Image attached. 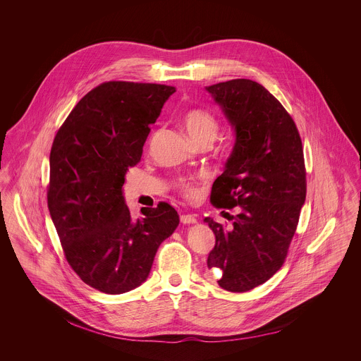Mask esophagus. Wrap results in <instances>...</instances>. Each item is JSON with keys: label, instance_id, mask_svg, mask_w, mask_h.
<instances>
[{"label": "esophagus", "instance_id": "1", "mask_svg": "<svg viewBox=\"0 0 361 361\" xmlns=\"http://www.w3.org/2000/svg\"><path fill=\"white\" fill-rule=\"evenodd\" d=\"M180 222L185 225H193L197 222V218L192 214H186V215H180Z\"/></svg>", "mask_w": 361, "mask_h": 361}]
</instances>
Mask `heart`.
Returning <instances> with one entry per match:
<instances>
[{"label":"heart","instance_id":"obj_1","mask_svg":"<svg viewBox=\"0 0 361 361\" xmlns=\"http://www.w3.org/2000/svg\"><path fill=\"white\" fill-rule=\"evenodd\" d=\"M182 125L193 143L204 137L214 139L218 132V122L215 116L211 112L200 108L188 111L182 118ZM179 188L188 197H195L197 195V188L190 180H180Z\"/></svg>","mask_w":361,"mask_h":361}]
</instances>
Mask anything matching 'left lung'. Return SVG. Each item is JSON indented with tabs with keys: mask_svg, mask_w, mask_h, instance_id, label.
Masks as SVG:
<instances>
[{
	"mask_svg": "<svg viewBox=\"0 0 361 361\" xmlns=\"http://www.w3.org/2000/svg\"><path fill=\"white\" fill-rule=\"evenodd\" d=\"M235 132V143L211 190L216 208L238 207L232 226L207 216L215 246L208 268L218 285L242 293L283 264L306 200V168L298 128L264 86L233 79L207 86Z\"/></svg>",
	"mask_w": 361,
	"mask_h": 361,
	"instance_id": "obj_1",
	"label": "left lung"
}]
</instances>
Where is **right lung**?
Here are the masks:
<instances>
[{
	"instance_id": "right-lung-1",
	"label": "right lung",
	"mask_w": 361,
	"mask_h": 361,
	"mask_svg": "<svg viewBox=\"0 0 361 361\" xmlns=\"http://www.w3.org/2000/svg\"><path fill=\"white\" fill-rule=\"evenodd\" d=\"M175 87L106 82L59 128L50 153L47 203L65 257L89 286L121 295L149 276L159 245L179 225L168 203L132 219L122 186Z\"/></svg>"
}]
</instances>
